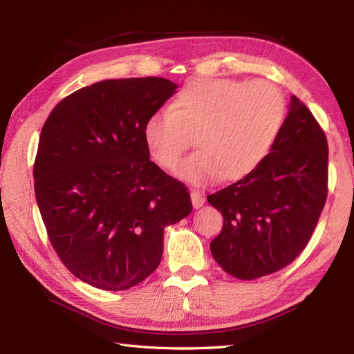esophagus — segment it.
Segmentation results:
<instances>
[{
    "label": "esophagus",
    "mask_w": 354,
    "mask_h": 354,
    "mask_svg": "<svg viewBox=\"0 0 354 354\" xmlns=\"http://www.w3.org/2000/svg\"><path fill=\"white\" fill-rule=\"evenodd\" d=\"M192 202L194 208H201L205 204V198L199 190H192Z\"/></svg>",
    "instance_id": "1"
}]
</instances>
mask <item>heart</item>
<instances>
[{
	"mask_svg": "<svg viewBox=\"0 0 354 354\" xmlns=\"http://www.w3.org/2000/svg\"><path fill=\"white\" fill-rule=\"evenodd\" d=\"M288 102L272 82L196 77L183 86L171 108L147 117L142 138L153 160L175 171L184 153L198 150L178 175L193 183L250 175L266 160L280 137Z\"/></svg>",
	"mask_w": 354,
	"mask_h": 354,
	"instance_id": "obj_1",
	"label": "heart"
}]
</instances>
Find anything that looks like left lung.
Wrapping results in <instances>:
<instances>
[{"mask_svg": "<svg viewBox=\"0 0 354 354\" xmlns=\"http://www.w3.org/2000/svg\"><path fill=\"white\" fill-rule=\"evenodd\" d=\"M326 133L292 95L283 131L268 158L240 181L207 196L223 216L209 250L225 272L254 280L303 252L327 199Z\"/></svg>", "mask_w": 354, "mask_h": 354, "instance_id": "1", "label": "left lung"}]
</instances>
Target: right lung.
I'll use <instances>...</instances> for the list:
<instances>
[{
    "label": "right lung",
    "mask_w": 354,
    "mask_h": 354,
    "mask_svg": "<svg viewBox=\"0 0 354 354\" xmlns=\"http://www.w3.org/2000/svg\"><path fill=\"white\" fill-rule=\"evenodd\" d=\"M176 88L161 77L97 82L59 102L41 131L33 178L48 239L97 289L146 280L161 261L164 228L192 213L187 187L150 161L142 138Z\"/></svg>",
    "instance_id": "obj_1"
}]
</instances>
